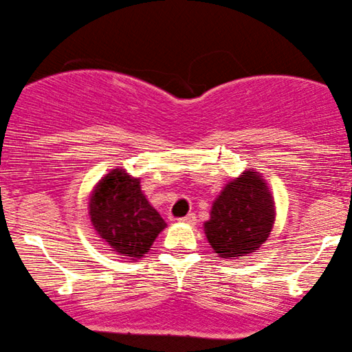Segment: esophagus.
Returning <instances> with one entry per match:
<instances>
[{"mask_svg":"<svg viewBox=\"0 0 352 352\" xmlns=\"http://www.w3.org/2000/svg\"><path fill=\"white\" fill-rule=\"evenodd\" d=\"M181 222H184V224H189V226H194L196 224V214H188V216L179 219Z\"/></svg>","mask_w":352,"mask_h":352,"instance_id":"esophagus-1","label":"esophagus"}]
</instances>
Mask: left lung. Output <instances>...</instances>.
Returning <instances> with one entry per match:
<instances>
[{
	"mask_svg": "<svg viewBox=\"0 0 352 352\" xmlns=\"http://www.w3.org/2000/svg\"><path fill=\"white\" fill-rule=\"evenodd\" d=\"M275 221L274 196L254 169L226 184L214 201L206 237L222 258H239L260 249Z\"/></svg>",
	"mask_w": 352,
	"mask_h": 352,
	"instance_id": "1",
	"label": "left lung"
}]
</instances>
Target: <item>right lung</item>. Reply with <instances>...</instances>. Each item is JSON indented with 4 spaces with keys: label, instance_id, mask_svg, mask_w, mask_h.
Segmentation results:
<instances>
[{
    "label": "right lung",
    "instance_id": "1",
    "mask_svg": "<svg viewBox=\"0 0 352 352\" xmlns=\"http://www.w3.org/2000/svg\"><path fill=\"white\" fill-rule=\"evenodd\" d=\"M95 232L118 255L142 258L166 227L140 188L138 177L113 169L95 186L89 202Z\"/></svg>",
    "mask_w": 352,
    "mask_h": 352
}]
</instances>
